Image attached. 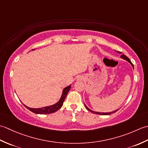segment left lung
I'll return each mask as SVG.
<instances>
[{
  "instance_id": "left-lung-1",
  "label": "left lung",
  "mask_w": 148,
  "mask_h": 148,
  "mask_svg": "<svg viewBox=\"0 0 148 148\" xmlns=\"http://www.w3.org/2000/svg\"><path fill=\"white\" fill-rule=\"evenodd\" d=\"M118 53H121V52H119V51H118ZM121 58H122L123 59H124V60H127V62H128L130 63V64L132 65V66L133 67V68H134V65L132 64V63L131 62V61H130V60L128 58L127 56H126V55H121ZM84 106H85V107H86V108L89 111H90V112H93V113H94V114H101V115H109V114H112V113H114V112H116V111H118V109H117V110H116V111H112V112H95V111H92V110L91 109H90L88 108V107L85 105V103H84Z\"/></svg>"
}]
</instances>
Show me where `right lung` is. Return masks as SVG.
I'll list each match as a JSON object with an SVG mask.
<instances>
[{
	"instance_id": "1",
	"label": "right lung",
	"mask_w": 148,
	"mask_h": 148,
	"mask_svg": "<svg viewBox=\"0 0 148 148\" xmlns=\"http://www.w3.org/2000/svg\"><path fill=\"white\" fill-rule=\"evenodd\" d=\"M71 85L65 87L62 91V96L60 97V99L59 101L52 106L44 107V108H29V107H27L24 104L23 105L25 106L28 109L30 110V111L33 112L34 113H36V114H50V113L55 112L56 111H58L59 109H60L62 108V106H63V103H64V102L65 99V97L67 96L68 92L71 89Z\"/></svg>"
}]
</instances>
